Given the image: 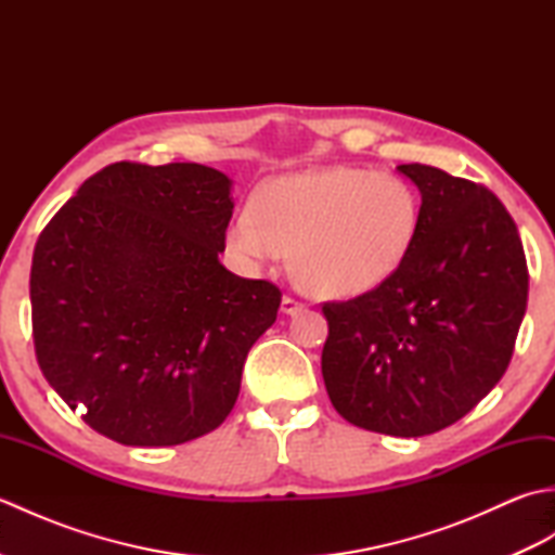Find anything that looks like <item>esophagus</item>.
<instances>
[{"instance_id":"obj_1","label":"esophagus","mask_w":555,"mask_h":555,"mask_svg":"<svg viewBox=\"0 0 555 555\" xmlns=\"http://www.w3.org/2000/svg\"><path fill=\"white\" fill-rule=\"evenodd\" d=\"M305 310V305L302 302H298V300H293V298H288V296H284V300H281V312L284 314H298V312H302Z\"/></svg>"}]
</instances>
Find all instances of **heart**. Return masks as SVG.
<instances>
[{"mask_svg": "<svg viewBox=\"0 0 555 555\" xmlns=\"http://www.w3.org/2000/svg\"><path fill=\"white\" fill-rule=\"evenodd\" d=\"M415 191L358 167L274 176L227 227V250L259 269L291 253L296 284L320 298H360L405 267L420 235Z\"/></svg>", "mask_w": 555, "mask_h": 555, "instance_id": "heart-1", "label": "heart"}]
</instances>
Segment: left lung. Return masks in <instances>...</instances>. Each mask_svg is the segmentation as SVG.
<instances>
[{
    "label": "left lung",
    "mask_w": 555,
    "mask_h": 555,
    "mask_svg": "<svg viewBox=\"0 0 555 555\" xmlns=\"http://www.w3.org/2000/svg\"><path fill=\"white\" fill-rule=\"evenodd\" d=\"M422 195L405 267L370 296L326 302V393L340 417L388 436L457 422L508 370L527 310L520 233L485 185L400 164Z\"/></svg>",
    "instance_id": "obj_1"
}]
</instances>
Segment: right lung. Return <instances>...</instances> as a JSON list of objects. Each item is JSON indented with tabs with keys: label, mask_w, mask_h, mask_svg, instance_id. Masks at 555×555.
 Returning a JSON list of instances; mask_svg holds the SVG:
<instances>
[{
	"label": "right lung",
	"mask_w": 555,
	"mask_h": 555,
	"mask_svg": "<svg viewBox=\"0 0 555 555\" xmlns=\"http://www.w3.org/2000/svg\"><path fill=\"white\" fill-rule=\"evenodd\" d=\"M233 181L119 162L78 188L33 253V338L54 391L124 446H176L229 417L281 291L219 262Z\"/></svg>",
	"instance_id": "1"
}]
</instances>
